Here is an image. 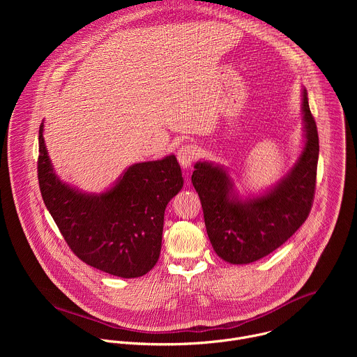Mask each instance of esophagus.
Masks as SVG:
<instances>
[{
  "instance_id": "1",
  "label": "esophagus",
  "mask_w": 357,
  "mask_h": 357,
  "mask_svg": "<svg viewBox=\"0 0 357 357\" xmlns=\"http://www.w3.org/2000/svg\"><path fill=\"white\" fill-rule=\"evenodd\" d=\"M199 155V149L196 145L193 144H186V145H182L179 149H178V154H176V158L181 164V167L183 168H189L192 165V162L197 158Z\"/></svg>"
}]
</instances>
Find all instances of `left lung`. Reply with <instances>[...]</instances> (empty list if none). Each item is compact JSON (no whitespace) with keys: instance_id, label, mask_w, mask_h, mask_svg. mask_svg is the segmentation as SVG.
Returning a JSON list of instances; mask_svg holds the SVG:
<instances>
[{"instance_id":"obj_1","label":"left lung","mask_w":357,"mask_h":357,"mask_svg":"<svg viewBox=\"0 0 357 357\" xmlns=\"http://www.w3.org/2000/svg\"><path fill=\"white\" fill-rule=\"evenodd\" d=\"M305 146L292 169L273 189L240 200L226 169L196 162L192 183L200 197L206 231L219 257L231 264L257 261L282 245L310 216L319 155L317 123L302 91Z\"/></svg>"}]
</instances>
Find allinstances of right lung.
<instances>
[{
  "label": "right lung",
  "mask_w": 357,
  "mask_h": 357,
  "mask_svg": "<svg viewBox=\"0 0 357 357\" xmlns=\"http://www.w3.org/2000/svg\"><path fill=\"white\" fill-rule=\"evenodd\" d=\"M38 179L45 206L83 263L121 278L141 277L157 264L165 208L183 186L175 155L134 164L107 192L83 193L54 172L42 123Z\"/></svg>",
  "instance_id": "add662e5"
}]
</instances>
